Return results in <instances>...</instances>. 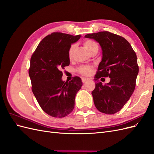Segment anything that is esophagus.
<instances>
[{
	"label": "esophagus",
	"mask_w": 154,
	"mask_h": 154,
	"mask_svg": "<svg viewBox=\"0 0 154 154\" xmlns=\"http://www.w3.org/2000/svg\"><path fill=\"white\" fill-rule=\"evenodd\" d=\"M88 80H89V78H82V79L83 83H85Z\"/></svg>",
	"instance_id": "esophagus-1"
}]
</instances>
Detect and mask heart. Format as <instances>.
<instances>
[{"instance_id": "obj_1", "label": "heart", "mask_w": 154, "mask_h": 154, "mask_svg": "<svg viewBox=\"0 0 154 154\" xmlns=\"http://www.w3.org/2000/svg\"><path fill=\"white\" fill-rule=\"evenodd\" d=\"M83 45H84L85 48L90 53H91L92 51H93L96 48H98V45H97V44L95 42L91 40H85L84 42H83ZM75 48H76V46L74 44L70 46V48L68 49V53H67L69 58L70 59L72 58ZM92 71V67L91 66H82L80 67H78V72L79 73H80L81 74H83V75H88V74H90L91 73Z\"/></svg>"}]
</instances>
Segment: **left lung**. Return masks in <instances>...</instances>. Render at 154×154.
I'll list each match as a JSON object with an SVG mask.
<instances>
[{"label": "left lung", "instance_id": "1", "mask_svg": "<svg viewBox=\"0 0 154 154\" xmlns=\"http://www.w3.org/2000/svg\"><path fill=\"white\" fill-rule=\"evenodd\" d=\"M85 38L98 42L102 49V60L92 92L96 109L102 113L113 114L123 108L136 87L139 72L137 56L131 45L123 37L109 31L87 34ZM109 77L111 81L103 85L99 79Z\"/></svg>", "mask_w": 154, "mask_h": 154}]
</instances>
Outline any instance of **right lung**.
Listing matches in <instances>:
<instances>
[{"label":"right lung","mask_w":154,"mask_h":154,"mask_svg":"<svg viewBox=\"0 0 154 154\" xmlns=\"http://www.w3.org/2000/svg\"><path fill=\"white\" fill-rule=\"evenodd\" d=\"M80 37L53 32L40 42L31 56L29 75L32 91L42 109L52 117L63 118L71 112L82 86L78 76L70 82L62 80V70L70 63L68 49Z\"/></svg>","instance_id":"1"}]
</instances>
